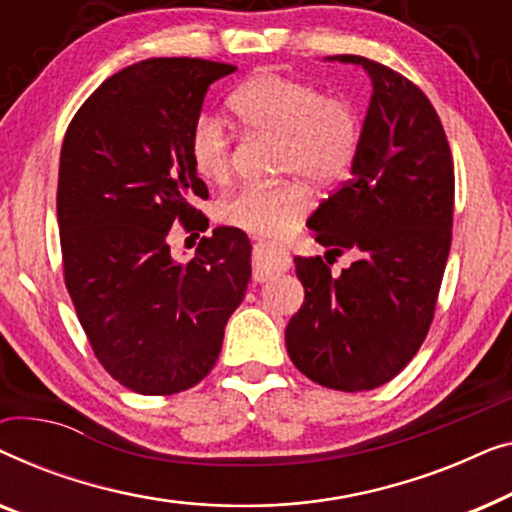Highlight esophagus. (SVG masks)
Segmentation results:
<instances>
[{
    "instance_id": "34e87169",
    "label": "esophagus",
    "mask_w": 512,
    "mask_h": 512,
    "mask_svg": "<svg viewBox=\"0 0 512 512\" xmlns=\"http://www.w3.org/2000/svg\"><path fill=\"white\" fill-rule=\"evenodd\" d=\"M291 256L282 244L258 242L254 247V282H268L279 272L289 270Z\"/></svg>"
}]
</instances>
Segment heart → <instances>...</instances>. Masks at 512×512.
<instances>
[{"label": "heart", "instance_id": "heart-1", "mask_svg": "<svg viewBox=\"0 0 512 512\" xmlns=\"http://www.w3.org/2000/svg\"><path fill=\"white\" fill-rule=\"evenodd\" d=\"M228 109L244 130L277 137V174L328 188L352 170L363 121L359 107L347 97L326 95L314 83L293 76L261 72L233 90ZM188 160L207 184L228 181L233 167L230 132L219 116L195 118ZM298 179L237 188L216 205V219L249 235H282L312 207V191Z\"/></svg>", "mask_w": 512, "mask_h": 512}]
</instances>
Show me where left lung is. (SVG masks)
Segmentation results:
<instances>
[{
	"instance_id": "1",
	"label": "left lung",
	"mask_w": 512,
	"mask_h": 512,
	"mask_svg": "<svg viewBox=\"0 0 512 512\" xmlns=\"http://www.w3.org/2000/svg\"><path fill=\"white\" fill-rule=\"evenodd\" d=\"M373 83L352 179L307 226L327 254L355 263L331 276L321 256H296L305 303L286 326L293 366L321 387L368 391L408 366L429 333L452 244L454 163L422 90L361 55Z\"/></svg>"
}]
</instances>
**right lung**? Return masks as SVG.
I'll return each instance as SVG.
<instances>
[{
    "label": "right lung",
    "instance_id": "obj_1",
    "mask_svg": "<svg viewBox=\"0 0 512 512\" xmlns=\"http://www.w3.org/2000/svg\"><path fill=\"white\" fill-rule=\"evenodd\" d=\"M235 67L151 58L109 76L65 132L58 226L65 284L104 370L137 394L170 396L205 380L251 279L240 228H214L188 263L172 226L205 233L209 191L188 160L207 88Z\"/></svg>",
    "mask_w": 512,
    "mask_h": 512
}]
</instances>
